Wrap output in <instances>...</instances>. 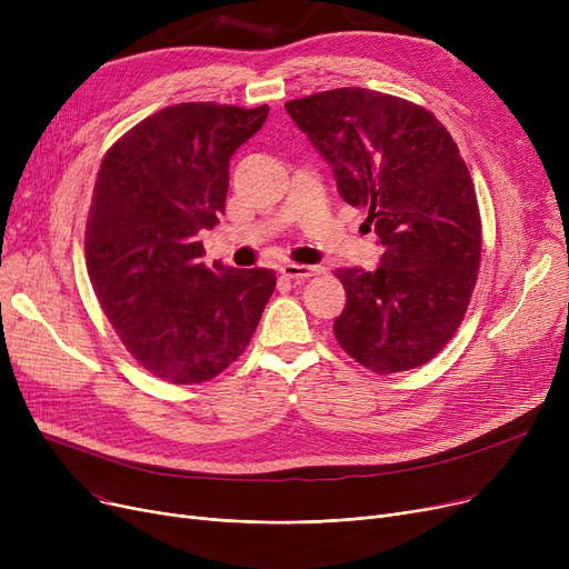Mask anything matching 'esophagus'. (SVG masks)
I'll return each mask as SVG.
<instances>
[{"label":"esophagus","mask_w":569,"mask_h":569,"mask_svg":"<svg viewBox=\"0 0 569 569\" xmlns=\"http://www.w3.org/2000/svg\"><path fill=\"white\" fill-rule=\"evenodd\" d=\"M281 277L290 279V281H305L311 277H318L322 272L320 264H297V262H286L281 264Z\"/></svg>","instance_id":"1"}]
</instances>
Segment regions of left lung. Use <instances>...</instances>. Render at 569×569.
I'll use <instances>...</instances> for the list:
<instances>
[{
	"mask_svg": "<svg viewBox=\"0 0 569 569\" xmlns=\"http://www.w3.org/2000/svg\"><path fill=\"white\" fill-rule=\"evenodd\" d=\"M286 110L382 244L376 272H335L348 295L335 320L339 346L380 376L431 362L459 330L482 253L480 207L457 142L427 108L362 87Z\"/></svg>",
	"mask_w": 569,
	"mask_h": 569,
	"instance_id": "obj_1",
	"label": "left lung"
}]
</instances>
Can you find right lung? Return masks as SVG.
<instances>
[{"instance_id": "1", "label": "right lung", "mask_w": 569, "mask_h": 569, "mask_svg": "<svg viewBox=\"0 0 569 569\" xmlns=\"http://www.w3.org/2000/svg\"><path fill=\"white\" fill-rule=\"evenodd\" d=\"M267 112L177 103L101 161L84 226L89 281L119 341L166 382H207L230 367L277 288L274 269L207 267L198 242L226 209L230 157Z\"/></svg>"}]
</instances>
